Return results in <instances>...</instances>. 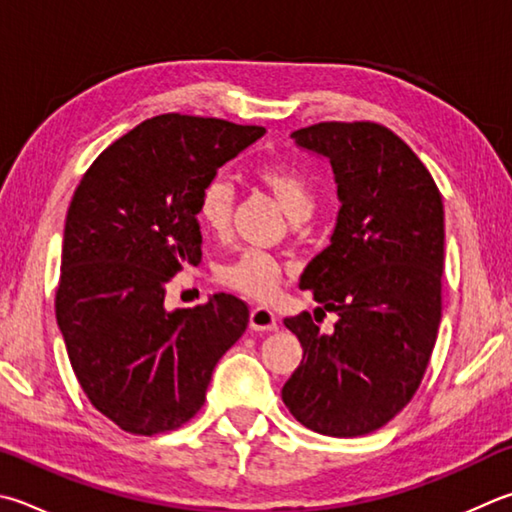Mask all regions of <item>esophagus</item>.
Listing matches in <instances>:
<instances>
[{"mask_svg": "<svg viewBox=\"0 0 512 512\" xmlns=\"http://www.w3.org/2000/svg\"><path fill=\"white\" fill-rule=\"evenodd\" d=\"M250 329L253 331H275L277 329L275 313L264 309V306H255V309L250 311Z\"/></svg>", "mask_w": 512, "mask_h": 512, "instance_id": "1", "label": "esophagus"}]
</instances>
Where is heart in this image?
Instances as JSON below:
<instances>
[{
	"label": "heart",
	"mask_w": 512,
	"mask_h": 512,
	"mask_svg": "<svg viewBox=\"0 0 512 512\" xmlns=\"http://www.w3.org/2000/svg\"><path fill=\"white\" fill-rule=\"evenodd\" d=\"M257 179L271 190L277 203L293 221H302L313 212V188L295 167L286 163H264L257 167ZM232 208H235V192L226 179L217 176L203 185L197 203V219L208 232L215 237H226L232 224ZM217 277L221 284L250 297V300L268 302L280 291L284 268L273 255L250 248L221 266Z\"/></svg>",
	"instance_id": "heart-1"
}]
</instances>
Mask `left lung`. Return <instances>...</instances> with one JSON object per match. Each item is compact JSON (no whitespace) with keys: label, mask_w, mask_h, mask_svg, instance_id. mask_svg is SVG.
<instances>
[{"label":"left lung","mask_w":512,"mask_h":512,"mask_svg":"<svg viewBox=\"0 0 512 512\" xmlns=\"http://www.w3.org/2000/svg\"><path fill=\"white\" fill-rule=\"evenodd\" d=\"M291 138L327 156L342 206L331 244L300 280L338 322L327 336L309 311L284 320L304 353L282 401L309 430L351 439L392 421L430 362L441 322L443 201L410 145L383 125L333 120Z\"/></svg>","instance_id":"left-lung-1"}]
</instances>
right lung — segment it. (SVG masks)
I'll return each mask as SVG.
<instances>
[{
  "label": "right lung",
  "instance_id": "1",
  "mask_svg": "<svg viewBox=\"0 0 512 512\" xmlns=\"http://www.w3.org/2000/svg\"><path fill=\"white\" fill-rule=\"evenodd\" d=\"M264 134L221 118H147L73 192L55 318L82 392L120 430L152 436L188 423L219 358L248 327L235 295L167 311L165 288L201 262L203 185Z\"/></svg>",
  "mask_w": 512,
  "mask_h": 512
}]
</instances>
